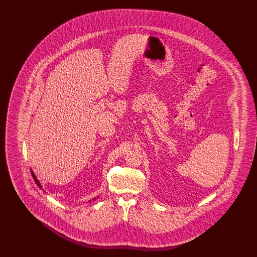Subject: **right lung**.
Returning a JSON list of instances; mask_svg holds the SVG:
<instances>
[{"label": "right lung", "mask_w": 257, "mask_h": 257, "mask_svg": "<svg viewBox=\"0 0 257 257\" xmlns=\"http://www.w3.org/2000/svg\"><path fill=\"white\" fill-rule=\"evenodd\" d=\"M32 175H33V178H34V180L36 181V183H37V186H38V187L41 189V185H40V183L38 182V180H37V177H36V175H35V173H34L33 171H32Z\"/></svg>", "instance_id": "1"}]
</instances>
